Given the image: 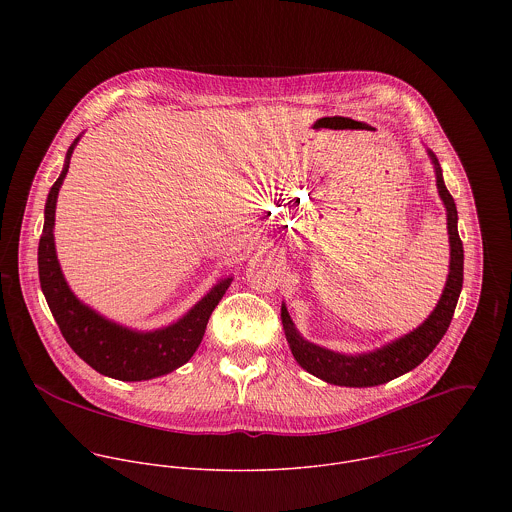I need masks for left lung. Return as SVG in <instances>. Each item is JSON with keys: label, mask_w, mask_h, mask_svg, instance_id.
<instances>
[{"label": "left lung", "mask_w": 512, "mask_h": 512, "mask_svg": "<svg viewBox=\"0 0 512 512\" xmlns=\"http://www.w3.org/2000/svg\"><path fill=\"white\" fill-rule=\"evenodd\" d=\"M430 155L436 165L439 197L447 209V230H449V246H451L447 284L441 293L438 307L432 311V315L412 333L404 335L402 339H398L374 353L359 355V357H347V355H339V353L321 349V347L301 339L293 327L292 317H290L286 305H282V323H284L286 339L292 347L295 361L303 366L309 374H313L329 384L363 388V386H378L396 376L406 374L408 370L420 365L436 349V345L445 335V331L453 319V311H455L459 293L463 288V242L457 232L455 201L443 183L441 167H439L436 155L432 151H430Z\"/></svg>", "instance_id": "left-lung-1"}]
</instances>
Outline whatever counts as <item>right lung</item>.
<instances>
[{"label":"right lung","mask_w":512,"mask_h":512,"mask_svg":"<svg viewBox=\"0 0 512 512\" xmlns=\"http://www.w3.org/2000/svg\"><path fill=\"white\" fill-rule=\"evenodd\" d=\"M74 144L69 147L65 169L51 187L45 205V224L39 240L41 290L65 341L86 365L110 378L130 382L167 374L193 357L203 341L209 317L228 290L232 278L217 284L181 321L153 333L128 331L82 305L61 274L53 240L57 195L69 171Z\"/></svg>","instance_id":"add662e5"}]
</instances>
